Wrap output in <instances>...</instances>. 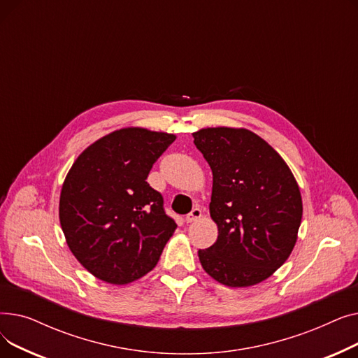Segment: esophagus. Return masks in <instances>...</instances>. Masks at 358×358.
Instances as JSON below:
<instances>
[{"mask_svg": "<svg viewBox=\"0 0 358 358\" xmlns=\"http://www.w3.org/2000/svg\"><path fill=\"white\" fill-rule=\"evenodd\" d=\"M200 217H201V210H200L199 208H196V209H193L189 215L185 216V222H187V223H192V222L199 220Z\"/></svg>", "mask_w": 358, "mask_h": 358, "instance_id": "obj_1", "label": "esophagus"}]
</instances>
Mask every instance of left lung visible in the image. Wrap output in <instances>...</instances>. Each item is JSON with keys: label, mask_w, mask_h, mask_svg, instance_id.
Listing matches in <instances>:
<instances>
[{"label": "left lung", "mask_w": 358, "mask_h": 358, "mask_svg": "<svg viewBox=\"0 0 358 358\" xmlns=\"http://www.w3.org/2000/svg\"><path fill=\"white\" fill-rule=\"evenodd\" d=\"M212 168L210 216L217 239L199 250L201 267L219 283L248 287L285 264L302 222V196L290 168L248 129L208 127L193 134Z\"/></svg>", "instance_id": "obj_1"}]
</instances>
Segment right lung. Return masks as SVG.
<instances>
[{
  "mask_svg": "<svg viewBox=\"0 0 358 358\" xmlns=\"http://www.w3.org/2000/svg\"><path fill=\"white\" fill-rule=\"evenodd\" d=\"M174 135L126 127L90 145L64 181L59 220L71 252L97 278L131 283L152 270L177 223L146 181Z\"/></svg>",
  "mask_w": 358,
  "mask_h": 358,
  "instance_id": "1",
  "label": "right lung"
}]
</instances>
